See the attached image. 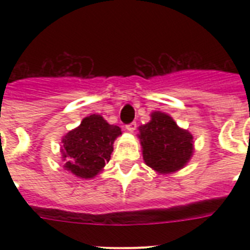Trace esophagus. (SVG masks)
Instances as JSON below:
<instances>
[{"label": "esophagus", "instance_id": "1", "mask_svg": "<svg viewBox=\"0 0 250 250\" xmlns=\"http://www.w3.org/2000/svg\"><path fill=\"white\" fill-rule=\"evenodd\" d=\"M136 126H138V125H136V123H134V121H132V123L127 124L126 130H127V131H130V132H134V131H135Z\"/></svg>", "mask_w": 250, "mask_h": 250}]
</instances>
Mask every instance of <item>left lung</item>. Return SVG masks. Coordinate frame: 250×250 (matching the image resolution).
<instances>
[{
	"instance_id": "left-lung-1",
	"label": "left lung",
	"mask_w": 250,
	"mask_h": 250,
	"mask_svg": "<svg viewBox=\"0 0 250 250\" xmlns=\"http://www.w3.org/2000/svg\"><path fill=\"white\" fill-rule=\"evenodd\" d=\"M143 156L147 167L159 173L182 169L193 154V136L178 127L164 112H152L151 120L139 127Z\"/></svg>"
}]
</instances>
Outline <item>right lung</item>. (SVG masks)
I'll return each mask as SVG.
<instances>
[{"mask_svg":"<svg viewBox=\"0 0 250 250\" xmlns=\"http://www.w3.org/2000/svg\"><path fill=\"white\" fill-rule=\"evenodd\" d=\"M120 134V127L107 124L100 115L85 118L80 126L63 136L65 167L80 178H94L110 160L112 144Z\"/></svg>","mask_w":250,"mask_h":250,"instance_id":"obj_1","label":"right lung"}]
</instances>
